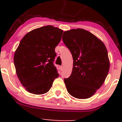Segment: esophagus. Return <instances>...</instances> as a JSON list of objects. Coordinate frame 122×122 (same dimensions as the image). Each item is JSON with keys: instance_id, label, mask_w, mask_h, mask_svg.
<instances>
[{"instance_id": "34e87169", "label": "esophagus", "mask_w": 122, "mask_h": 122, "mask_svg": "<svg viewBox=\"0 0 122 122\" xmlns=\"http://www.w3.org/2000/svg\"><path fill=\"white\" fill-rule=\"evenodd\" d=\"M63 69V67L62 66H59V69L60 70V71H62Z\"/></svg>"}]
</instances>
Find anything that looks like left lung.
<instances>
[{
    "mask_svg": "<svg viewBox=\"0 0 122 122\" xmlns=\"http://www.w3.org/2000/svg\"><path fill=\"white\" fill-rule=\"evenodd\" d=\"M64 43L73 59L72 72L64 79L68 93L80 99L91 97L101 87L110 69V60L104 43L82 29L66 31Z\"/></svg>",
    "mask_w": 122,
    "mask_h": 122,
    "instance_id": "8db88e82",
    "label": "left lung"
}]
</instances>
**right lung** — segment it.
Segmentation results:
<instances>
[{
    "label": "right lung",
    "mask_w": 122,
    "mask_h": 122,
    "mask_svg": "<svg viewBox=\"0 0 122 122\" xmlns=\"http://www.w3.org/2000/svg\"><path fill=\"white\" fill-rule=\"evenodd\" d=\"M62 33L61 29L49 25L31 30L21 40L14 62L18 79L30 93H46L59 76L53 61Z\"/></svg>",
    "instance_id": "1"
}]
</instances>
